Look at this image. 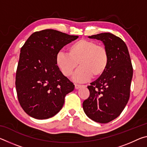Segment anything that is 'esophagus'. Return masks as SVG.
Segmentation results:
<instances>
[{
	"label": "esophagus",
	"instance_id": "1",
	"mask_svg": "<svg viewBox=\"0 0 147 147\" xmlns=\"http://www.w3.org/2000/svg\"><path fill=\"white\" fill-rule=\"evenodd\" d=\"M82 86V85H80V84H75L74 85V87H75V89H79L80 88H81V87Z\"/></svg>",
	"mask_w": 147,
	"mask_h": 147
}]
</instances>
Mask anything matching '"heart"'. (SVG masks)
<instances>
[{
	"mask_svg": "<svg viewBox=\"0 0 147 147\" xmlns=\"http://www.w3.org/2000/svg\"><path fill=\"white\" fill-rule=\"evenodd\" d=\"M55 62L59 70L65 76L70 77L78 64L80 68L74 78L84 82L91 78L96 79L105 73L109 63V54L106 48L95 41L81 39L68 47V54L59 52Z\"/></svg>",
	"mask_w": 147,
	"mask_h": 147,
	"instance_id": "1",
	"label": "heart"
}]
</instances>
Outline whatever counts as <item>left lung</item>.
Masks as SVG:
<instances>
[{"mask_svg": "<svg viewBox=\"0 0 147 147\" xmlns=\"http://www.w3.org/2000/svg\"><path fill=\"white\" fill-rule=\"evenodd\" d=\"M103 42L108 52L109 63L102 76L88 86L89 97L84 101L86 115L99 123L114 120L125 108L130 98L133 67L126 43L111 33L89 36Z\"/></svg>", "mask_w": 147, "mask_h": 147, "instance_id": "1", "label": "left lung"}]
</instances>
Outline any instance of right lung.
<instances>
[{"instance_id":"1","label":"right lung","mask_w":147,"mask_h":147,"mask_svg":"<svg viewBox=\"0 0 147 147\" xmlns=\"http://www.w3.org/2000/svg\"><path fill=\"white\" fill-rule=\"evenodd\" d=\"M78 36L47 29L32 34L21 49L16 76L19 102L32 117L46 119L61 110L74 85L56 66L57 53Z\"/></svg>"}]
</instances>
